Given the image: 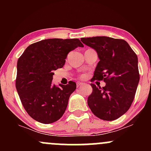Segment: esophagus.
Returning a JSON list of instances; mask_svg holds the SVG:
<instances>
[{"mask_svg":"<svg viewBox=\"0 0 151 151\" xmlns=\"http://www.w3.org/2000/svg\"><path fill=\"white\" fill-rule=\"evenodd\" d=\"M84 84H83V83H77V87H80V86H82V85H83Z\"/></svg>","mask_w":151,"mask_h":151,"instance_id":"34e87169","label":"esophagus"}]
</instances>
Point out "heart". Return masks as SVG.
Listing matches in <instances>:
<instances>
[{"label":"heart","mask_w":151,"mask_h":151,"mask_svg":"<svg viewBox=\"0 0 151 151\" xmlns=\"http://www.w3.org/2000/svg\"><path fill=\"white\" fill-rule=\"evenodd\" d=\"M82 77H83V76H82Z\"/></svg>","instance_id":"b5f03b06"}]
</instances>
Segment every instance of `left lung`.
I'll use <instances>...</instances> for the list:
<instances>
[{
  "mask_svg": "<svg viewBox=\"0 0 151 151\" xmlns=\"http://www.w3.org/2000/svg\"><path fill=\"white\" fill-rule=\"evenodd\" d=\"M81 41L97 52L100 60L91 81L106 83L102 88L91 83L88 106L100 119H118L129 110L134 99L139 81L137 56L123 39L95 36Z\"/></svg>",
  "mask_w": 151,
  "mask_h": 151,
  "instance_id": "8db88e82",
  "label": "left lung"
}]
</instances>
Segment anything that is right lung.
Masks as SVG:
<instances>
[{
    "label": "right lung",
    "mask_w": 151,
    "mask_h": 151,
    "mask_svg": "<svg viewBox=\"0 0 151 151\" xmlns=\"http://www.w3.org/2000/svg\"><path fill=\"white\" fill-rule=\"evenodd\" d=\"M77 47H84L78 39H45L29 45L18 59L17 91L25 111L38 122L54 123L66 111L77 85L69 81L56 86L52 83V76Z\"/></svg>",
    "instance_id": "add662e5"
}]
</instances>
